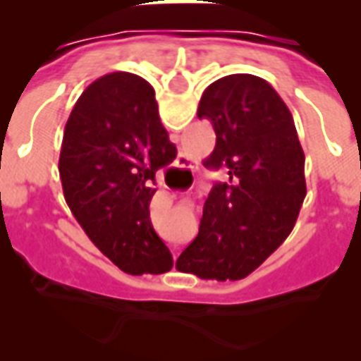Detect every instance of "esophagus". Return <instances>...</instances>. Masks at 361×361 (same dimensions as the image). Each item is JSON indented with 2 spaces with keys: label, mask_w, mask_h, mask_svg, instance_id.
<instances>
[{
  "label": "esophagus",
  "mask_w": 361,
  "mask_h": 361,
  "mask_svg": "<svg viewBox=\"0 0 361 361\" xmlns=\"http://www.w3.org/2000/svg\"><path fill=\"white\" fill-rule=\"evenodd\" d=\"M178 168H180L181 173H183L188 180H193V172H191V160H189L185 154H180V157H178Z\"/></svg>",
  "instance_id": "esophagus-1"
}]
</instances>
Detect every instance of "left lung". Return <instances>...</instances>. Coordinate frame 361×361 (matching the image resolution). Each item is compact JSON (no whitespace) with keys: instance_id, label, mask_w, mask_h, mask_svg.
I'll list each match as a JSON object with an SVG mask.
<instances>
[{"instance_id":"1","label":"left lung","mask_w":361,"mask_h":361,"mask_svg":"<svg viewBox=\"0 0 361 361\" xmlns=\"http://www.w3.org/2000/svg\"><path fill=\"white\" fill-rule=\"evenodd\" d=\"M197 116L216 133L204 166L222 170L224 180L212 185L199 234L176 267L204 280L245 279L298 220L307 193L303 149L284 100L255 75L209 85Z\"/></svg>"}]
</instances>
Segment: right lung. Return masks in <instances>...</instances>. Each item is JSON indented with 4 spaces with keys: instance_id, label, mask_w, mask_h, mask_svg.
<instances>
[{
    "instance_id": "1",
    "label": "right lung",
    "mask_w": 361,
    "mask_h": 361,
    "mask_svg": "<svg viewBox=\"0 0 361 361\" xmlns=\"http://www.w3.org/2000/svg\"><path fill=\"white\" fill-rule=\"evenodd\" d=\"M154 89L126 71L90 82L67 119L59 178L92 243L127 274H162L172 253L150 224L157 172L176 158Z\"/></svg>"
}]
</instances>
